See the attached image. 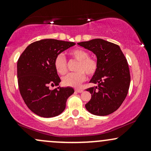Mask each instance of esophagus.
Segmentation results:
<instances>
[{"label": "esophagus", "instance_id": "34e87169", "mask_svg": "<svg viewBox=\"0 0 151 151\" xmlns=\"http://www.w3.org/2000/svg\"><path fill=\"white\" fill-rule=\"evenodd\" d=\"M75 91L78 93H81L83 91V89H75Z\"/></svg>", "mask_w": 151, "mask_h": 151}]
</instances>
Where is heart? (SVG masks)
<instances>
[{
    "label": "heart",
    "instance_id": "obj_1",
    "mask_svg": "<svg viewBox=\"0 0 151 151\" xmlns=\"http://www.w3.org/2000/svg\"><path fill=\"white\" fill-rule=\"evenodd\" d=\"M71 56L78 61L76 67L77 72L68 74L62 78V83L65 86L77 87L86 79V74L91 77L97 70V62L89 57V53L83 49H74L70 52ZM55 70L60 74H65L67 72V60L62 54L57 55L54 60Z\"/></svg>",
    "mask_w": 151,
    "mask_h": 151
}]
</instances>
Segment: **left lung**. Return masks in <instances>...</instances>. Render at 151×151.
<instances>
[{"label": "left lung", "instance_id": "1", "mask_svg": "<svg viewBox=\"0 0 151 151\" xmlns=\"http://www.w3.org/2000/svg\"><path fill=\"white\" fill-rule=\"evenodd\" d=\"M97 58V70L89 82L97 86L86 89L91 99L86 110L93 115L107 116L122 104L129 89L131 76L127 60L120 47L102 39L77 43Z\"/></svg>", "mask_w": 151, "mask_h": 151}]
</instances>
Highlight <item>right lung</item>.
<instances>
[{"instance_id":"right-lung-1","label":"right lung","mask_w":151,"mask_h":151,"mask_svg":"<svg viewBox=\"0 0 151 151\" xmlns=\"http://www.w3.org/2000/svg\"><path fill=\"white\" fill-rule=\"evenodd\" d=\"M75 45L73 42L45 39L31 43L21 54L17 63L20 93L25 104L41 117L60 115L66 107L67 99L74 92L72 87L50 90V85L61 81L54 67L57 55Z\"/></svg>"}]
</instances>
